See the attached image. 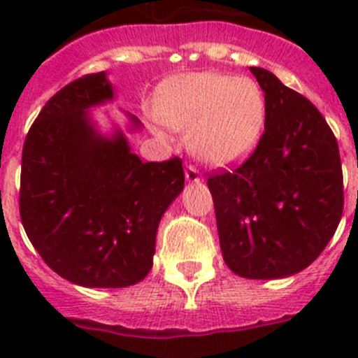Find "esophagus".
Here are the masks:
<instances>
[{
	"mask_svg": "<svg viewBox=\"0 0 358 358\" xmlns=\"http://www.w3.org/2000/svg\"><path fill=\"white\" fill-rule=\"evenodd\" d=\"M185 178L189 183H199L201 182V173L197 171L194 166H187L185 168Z\"/></svg>",
	"mask_w": 358,
	"mask_h": 358,
	"instance_id": "esophagus-1",
	"label": "esophagus"
}]
</instances>
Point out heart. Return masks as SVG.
Instances as JSON below:
<instances>
[{
  "label": "heart",
  "mask_w": 358,
  "mask_h": 358,
  "mask_svg": "<svg viewBox=\"0 0 358 358\" xmlns=\"http://www.w3.org/2000/svg\"><path fill=\"white\" fill-rule=\"evenodd\" d=\"M156 117L190 131V152L213 166L237 161L255 145L265 122V95L251 78L220 72L178 76L159 88Z\"/></svg>",
  "instance_id": "heart-1"
}]
</instances>
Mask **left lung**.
I'll return each mask as SVG.
<instances>
[{
  "instance_id": "8db88e82",
  "label": "left lung",
  "mask_w": 358,
  "mask_h": 358,
  "mask_svg": "<svg viewBox=\"0 0 358 358\" xmlns=\"http://www.w3.org/2000/svg\"><path fill=\"white\" fill-rule=\"evenodd\" d=\"M249 71L265 93V133L244 164L208 187L227 266L246 279H284L333 239L343 215L341 159L310 100L266 69Z\"/></svg>"
}]
</instances>
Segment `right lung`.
Returning a JSON list of instances; mask_svg holds the SVG:
<instances>
[{
  "label": "right lung",
  "mask_w": 358,
  "mask_h": 358,
  "mask_svg": "<svg viewBox=\"0 0 358 358\" xmlns=\"http://www.w3.org/2000/svg\"><path fill=\"white\" fill-rule=\"evenodd\" d=\"M107 72L76 79L52 96L22 150L20 218L46 265L83 287H128L152 268L162 215L185 185L182 161L143 162L122 110L103 131L92 109L112 103Z\"/></svg>",
  "instance_id": "obj_1"
}]
</instances>
